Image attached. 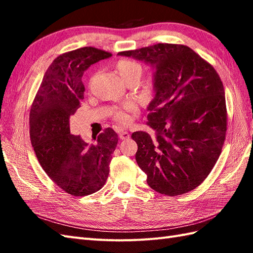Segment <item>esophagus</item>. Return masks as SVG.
<instances>
[{
	"mask_svg": "<svg viewBox=\"0 0 253 253\" xmlns=\"http://www.w3.org/2000/svg\"><path fill=\"white\" fill-rule=\"evenodd\" d=\"M118 135H120V138L122 140H126V139L129 138V132L126 130H120L118 131Z\"/></svg>",
	"mask_w": 253,
	"mask_h": 253,
	"instance_id": "34e87169",
	"label": "esophagus"
}]
</instances>
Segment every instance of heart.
<instances>
[{
  "instance_id": "heart-1",
  "label": "heart",
  "mask_w": 253,
  "mask_h": 253,
  "mask_svg": "<svg viewBox=\"0 0 253 253\" xmlns=\"http://www.w3.org/2000/svg\"><path fill=\"white\" fill-rule=\"evenodd\" d=\"M115 67L117 69L118 74L122 77L124 82H127L131 78H140L141 73H142V68L141 65L136 61L132 60H128V58H121L115 63ZM95 77V74L91 75V77L89 79V84H91L93 83ZM137 110V105L132 102H127V103L123 104L121 107H116L112 111V116L116 122L120 124H128L130 122V113L135 112Z\"/></svg>"
}]
</instances>
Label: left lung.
Masks as SVG:
<instances>
[{
	"mask_svg": "<svg viewBox=\"0 0 253 253\" xmlns=\"http://www.w3.org/2000/svg\"><path fill=\"white\" fill-rule=\"evenodd\" d=\"M155 68L154 100L146 131L132 132L136 161L148 185L166 196L187 193L206 180L227 130L224 85L214 67L184 44L158 43L123 51Z\"/></svg>",
	"mask_w": 253,
	"mask_h": 253,
	"instance_id": "1",
	"label": "left lung"
}]
</instances>
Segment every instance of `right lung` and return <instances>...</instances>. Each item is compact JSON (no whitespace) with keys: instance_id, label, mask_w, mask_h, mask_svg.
<instances>
[{"instance_id":"add662e5","label":"right lung","mask_w":253,"mask_h":253,"mask_svg":"<svg viewBox=\"0 0 253 253\" xmlns=\"http://www.w3.org/2000/svg\"><path fill=\"white\" fill-rule=\"evenodd\" d=\"M112 54L93 46L65 52L52 62L30 107V140L41 168L66 193L83 197L100 190L109 177L117 133L105 128L88 146L71 133L69 121L80 107L82 77L92 64Z\"/></svg>"}]
</instances>
